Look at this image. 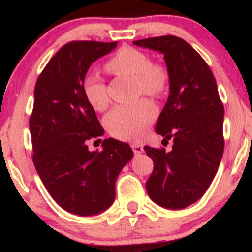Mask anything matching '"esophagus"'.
<instances>
[{"mask_svg":"<svg viewBox=\"0 0 252 252\" xmlns=\"http://www.w3.org/2000/svg\"><path fill=\"white\" fill-rule=\"evenodd\" d=\"M131 148H132V152L135 153V155L143 153V146L141 143H136V142L131 143Z\"/></svg>","mask_w":252,"mask_h":252,"instance_id":"34e87169","label":"esophagus"}]
</instances>
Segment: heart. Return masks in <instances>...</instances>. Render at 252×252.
<instances>
[{
	"instance_id": "b5f03b06",
	"label": "heart",
	"mask_w": 252,
	"mask_h": 252,
	"mask_svg": "<svg viewBox=\"0 0 252 252\" xmlns=\"http://www.w3.org/2000/svg\"><path fill=\"white\" fill-rule=\"evenodd\" d=\"M105 68L116 76L134 78L136 94H143L158 97L166 92L169 84V72L162 63L150 62L147 53L134 47H122L110 58ZM83 92L90 105L102 111L109 105L106 84L100 74L92 72L83 82ZM156 117V108L150 100L143 99L117 105L104 118L108 131L121 140H138L143 137Z\"/></svg>"
}]
</instances>
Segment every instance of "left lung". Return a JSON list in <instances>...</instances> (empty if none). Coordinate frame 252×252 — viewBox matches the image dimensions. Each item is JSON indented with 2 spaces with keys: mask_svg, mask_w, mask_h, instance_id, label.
<instances>
[{
  "mask_svg": "<svg viewBox=\"0 0 252 252\" xmlns=\"http://www.w3.org/2000/svg\"><path fill=\"white\" fill-rule=\"evenodd\" d=\"M134 45L163 54L169 72V96L155 131L163 141L173 140V147L170 152L144 147L154 162L147 192L164 209H185L209 189L224 152V106L216 79L200 54L181 37H148Z\"/></svg>",
  "mask_w": 252,
  "mask_h": 252,
  "instance_id": "left-lung-1",
  "label": "left lung"
}]
</instances>
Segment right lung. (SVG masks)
Listing matches in <instances>:
<instances>
[{"instance_id":"1","label":"right lung","mask_w":252,"mask_h":252,"mask_svg":"<svg viewBox=\"0 0 252 252\" xmlns=\"http://www.w3.org/2000/svg\"><path fill=\"white\" fill-rule=\"evenodd\" d=\"M117 42L72 41L63 46L37 78L30 120L33 162L46 189L60 207L89 217L108 210L116 179L134 156L126 142L108 138L102 152L86 142L104 134L83 92L90 66Z\"/></svg>"}]
</instances>
